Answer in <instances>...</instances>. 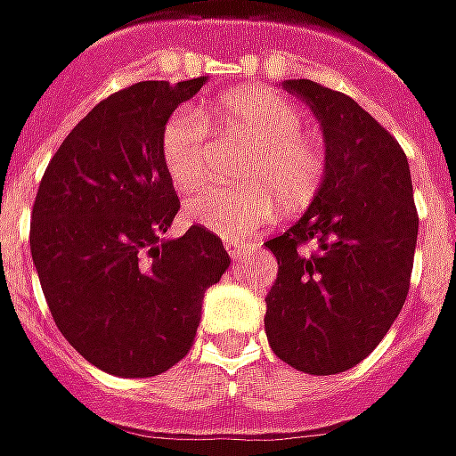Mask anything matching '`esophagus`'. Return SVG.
Returning a JSON list of instances; mask_svg holds the SVG:
<instances>
[{
    "instance_id": "obj_1",
    "label": "esophagus",
    "mask_w": 456,
    "mask_h": 456,
    "mask_svg": "<svg viewBox=\"0 0 456 456\" xmlns=\"http://www.w3.org/2000/svg\"><path fill=\"white\" fill-rule=\"evenodd\" d=\"M224 247H227L229 256H232V259H239V256L247 251V244H244V241H227Z\"/></svg>"
}]
</instances>
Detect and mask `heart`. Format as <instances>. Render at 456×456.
Listing matches in <instances>:
<instances>
[{"label": "heart", "instance_id": "obj_1", "mask_svg": "<svg viewBox=\"0 0 456 456\" xmlns=\"http://www.w3.org/2000/svg\"><path fill=\"white\" fill-rule=\"evenodd\" d=\"M209 128L249 142L237 187H200L184 202L190 222L219 237L241 239L283 209L305 207L326 180V152L304 133L305 116L289 98L264 88H239L202 113L180 108L165 120L160 160L177 190H192L207 170Z\"/></svg>", "mask_w": 456, "mask_h": 456}]
</instances>
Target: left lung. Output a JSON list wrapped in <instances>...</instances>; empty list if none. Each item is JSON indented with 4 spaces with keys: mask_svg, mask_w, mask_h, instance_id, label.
Returning <instances> with one entry per match:
<instances>
[{
    "mask_svg": "<svg viewBox=\"0 0 456 456\" xmlns=\"http://www.w3.org/2000/svg\"><path fill=\"white\" fill-rule=\"evenodd\" d=\"M316 113L326 180L305 215L266 241L279 261L266 338L291 368L336 375L368 358L403 311L417 244L405 151L350 95L283 81Z\"/></svg>",
    "mask_w": 456,
    "mask_h": 456,
    "instance_id": "8db88e82",
    "label": "left lung"
}]
</instances>
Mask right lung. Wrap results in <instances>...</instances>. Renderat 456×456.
Masks as SVG:
<instances>
[{
  "label": "right lung",
  "mask_w": 456,
  "mask_h": 456,
  "mask_svg": "<svg viewBox=\"0 0 456 456\" xmlns=\"http://www.w3.org/2000/svg\"><path fill=\"white\" fill-rule=\"evenodd\" d=\"M207 78L140 81L66 135L31 209V256L63 338L120 378H152L195 343L205 291L227 272L222 239L192 224L162 241L180 200L160 160L165 120Z\"/></svg>",
  "instance_id": "right-lung-1"
}]
</instances>
